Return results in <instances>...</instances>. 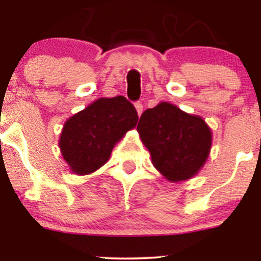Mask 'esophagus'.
I'll use <instances>...</instances> for the list:
<instances>
[{
  "label": "esophagus",
  "mask_w": 261,
  "mask_h": 261,
  "mask_svg": "<svg viewBox=\"0 0 261 261\" xmlns=\"http://www.w3.org/2000/svg\"><path fill=\"white\" fill-rule=\"evenodd\" d=\"M135 108H136L137 114H139V115H141V114H142V110H143L142 103H141V101H135Z\"/></svg>",
  "instance_id": "obj_1"
}]
</instances>
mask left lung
<instances>
[{
	"label": "left lung",
	"instance_id": "8db88e82",
	"mask_svg": "<svg viewBox=\"0 0 261 261\" xmlns=\"http://www.w3.org/2000/svg\"><path fill=\"white\" fill-rule=\"evenodd\" d=\"M137 131L153 166L172 181L194 176L208 157L212 135L206 122L169 103L145 110Z\"/></svg>",
	"mask_w": 261,
	"mask_h": 261
}]
</instances>
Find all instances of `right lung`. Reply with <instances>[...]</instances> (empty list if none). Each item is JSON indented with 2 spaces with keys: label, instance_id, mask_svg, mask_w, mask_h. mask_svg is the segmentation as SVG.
Returning <instances> with one entry per match:
<instances>
[{
  "label": "right lung",
  "instance_id": "right-lung-1",
  "mask_svg": "<svg viewBox=\"0 0 261 261\" xmlns=\"http://www.w3.org/2000/svg\"><path fill=\"white\" fill-rule=\"evenodd\" d=\"M139 115L126 98L95 100L65 122L60 148L76 174H89L109 160L116 142L136 126Z\"/></svg>",
  "mask_w": 261,
  "mask_h": 261
}]
</instances>
